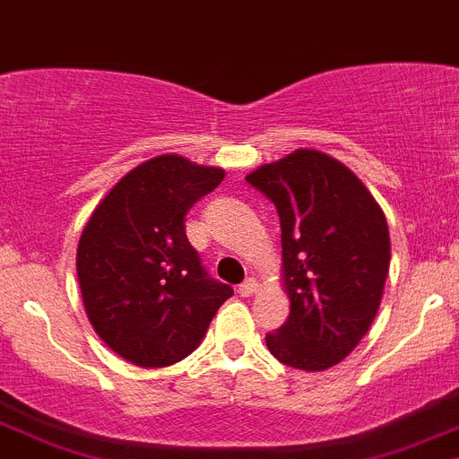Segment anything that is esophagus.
<instances>
[{"instance_id":"34e87169","label":"esophagus","mask_w":459,"mask_h":459,"mask_svg":"<svg viewBox=\"0 0 459 459\" xmlns=\"http://www.w3.org/2000/svg\"><path fill=\"white\" fill-rule=\"evenodd\" d=\"M238 292L242 297H254L255 292H258V281H255V279H247L245 283H242V286L238 288Z\"/></svg>"}]
</instances>
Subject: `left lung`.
<instances>
[{
  "instance_id": "obj_1",
  "label": "left lung",
  "mask_w": 459,
  "mask_h": 459,
  "mask_svg": "<svg viewBox=\"0 0 459 459\" xmlns=\"http://www.w3.org/2000/svg\"><path fill=\"white\" fill-rule=\"evenodd\" d=\"M247 183L279 212L290 297V316L267 333V348L290 368H332L377 316L391 263L386 217L361 180L320 151H292Z\"/></svg>"
}]
</instances>
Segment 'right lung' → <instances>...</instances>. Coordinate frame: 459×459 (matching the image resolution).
Segmentation results:
<instances>
[{
	"mask_svg": "<svg viewBox=\"0 0 459 459\" xmlns=\"http://www.w3.org/2000/svg\"><path fill=\"white\" fill-rule=\"evenodd\" d=\"M224 169L160 155L123 176L93 210L77 247L86 316L126 361L162 368L199 348L233 288L205 272L185 214Z\"/></svg>",
	"mask_w": 459,
	"mask_h": 459,
	"instance_id": "obj_1",
	"label": "right lung"
}]
</instances>
